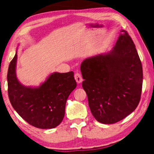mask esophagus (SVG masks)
Segmentation results:
<instances>
[{"label": "esophagus", "mask_w": 154, "mask_h": 154, "mask_svg": "<svg viewBox=\"0 0 154 154\" xmlns=\"http://www.w3.org/2000/svg\"><path fill=\"white\" fill-rule=\"evenodd\" d=\"M74 78L78 83H81V82L83 81V79H82V76L80 73H75L74 75Z\"/></svg>", "instance_id": "34e87169"}]
</instances>
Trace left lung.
<instances>
[{"label":"left lung","instance_id":"1","mask_svg":"<svg viewBox=\"0 0 154 154\" xmlns=\"http://www.w3.org/2000/svg\"><path fill=\"white\" fill-rule=\"evenodd\" d=\"M121 32L111 51L85 59L81 65L90 111L103 124L125 119L137 107L142 94L140 57L127 31Z\"/></svg>","mask_w":154,"mask_h":154}]
</instances>
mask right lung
<instances>
[{
  "mask_svg": "<svg viewBox=\"0 0 154 154\" xmlns=\"http://www.w3.org/2000/svg\"><path fill=\"white\" fill-rule=\"evenodd\" d=\"M17 52L8 71V92L10 102L19 115L31 125L51 129L64 119L66 102L76 88L73 71L53 73L38 88L26 87L16 76Z\"/></svg>",
  "mask_w": 154,
  "mask_h": 154,
  "instance_id": "1",
  "label": "right lung"
}]
</instances>
